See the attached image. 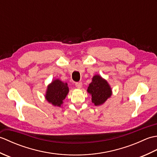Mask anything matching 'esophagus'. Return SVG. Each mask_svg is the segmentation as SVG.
<instances>
[{
  "instance_id": "34e87169",
  "label": "esophagus",
  "mask_w": 157,
  "mask_h": 157,
  "mask_svg": "<svg viewBox=\"0 0 157 157\" xmlns=\"http://www.w3.org/2000/svg\"><path fill=\"white\" fill-rule=\"evenodd\" d=\"M75 86L78 88H81L82 86V83L81 82H76L75 83Z\"/></svg>"
}]
</instances>
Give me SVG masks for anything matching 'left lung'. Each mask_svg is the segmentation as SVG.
<instances>
[{
	"mask_svg": "<svg viewBox=\"0 0 157 157\" xmlns=\"http://www.w3.org/2000/svg\"><path fill=\"white\" fill-rule=\"evenodd\" d=\"M87 91L92 95V102L95 106L102 105L112 95L111 86L99 75L93 77Z\"/></svg>",
	"mask_w": 157,
	"mask_h": 157,
	"instance_id": "left-lung-1",
	"label": "left lung"
}]
</instances>
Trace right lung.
Here are the masks:
<instances>
[{
  "instance_id": "add662e5",
  "label": "right lung",
  "mask_w": 157,
  "mask_h": 157,
  "mask_svg": "<svg viewBox=\"0 0 157 157\" xmlns=\"http://www.w3.org/2000/svg\"><path fill=\"white\" fill-rule=\"evenodd\" d=\"M69 91V87L67 83L63 82L58 79H55L48 86L45 98L46 101L51 103L53 106L60 107Z\"/></svg>"
}]
</instances>
